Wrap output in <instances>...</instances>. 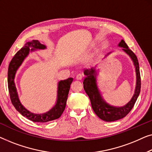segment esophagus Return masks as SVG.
Listing matches in <instances>:
<instances>
[{"instance_id": "esophagus-1", "label": "esophagus", "mask_w": 152, "mask_h": 152, "mask_svg": "<svg viewBox=\"0 0 152 152\" xmlns=\"http://www.w3.org/2000/svg\"><path fill=\"white\" fill-rule=\"evenodd\" d=\"M76 78L77 79V80H82V79L83 78V74H78V75L76 76Z\"/></svg>"}]
</instances>
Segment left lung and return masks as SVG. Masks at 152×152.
Masks as SVG:
<instances>
[{"label":"left lung","mask_w":152,"mask_h":152,"mask_svg":"<svg viewBox=\"0 0 152 152\" xmlns=\"http://www.w3.org/2000/svg\"><path fill=\"white\" fill-rule=\"evenodd\" d=\"M118 45L123 48V50L127 54L129 55V56L133 60L136 67L137 80H136L135 94L132 100L123 107H115L110 106V104H107L102 98L98 89L96 83V72L95 70L93 69L91 70H85V74L87 77H85L84 81H83L85 91H86L87 94L88 95L89 99H90L94 112L100 119L107 122L117 121V120L121 119L127 116L135 104V102L140 91L141 79L139 64H138L137 57L130 49L128 48L127 45L123 40H121Z\"/></svg>","instance_id":"left-lung-1"}]
</instances>
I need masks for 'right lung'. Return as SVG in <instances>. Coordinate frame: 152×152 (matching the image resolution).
<instances>
[{
    "mask_svg": "<svg viewBox=\"0 0 152 152\" xmlns=\"http://www.w3.org/2000/svg\"><path fill=\"white\" fill-rule=\"evenodd\" d=\"M29 48L33 49H45V46L40 43L38 40H33L31 42H27L25 46L18 51L14 56L13 57L10 62L9 68H8V89H9L10 96L13 105L20 112L23 116L26 117L27 119L33 122L37 123H46L51 121H54L60 118L65 109L66 102H67L68 94L70 89L73 78H69L66 80H61L58 83V100L56 105L48 112L43 114H34L27 111L22 104H20L16 92V89L14 84V76L16 70L21 65L22 62L25 57L28 55L29 52Z\"/></svg>",
    "mask_w": 152,
    "mask_h": 152,
    "instance_id": "add662e5",
    "label": "right lung"
}]
</instances>
